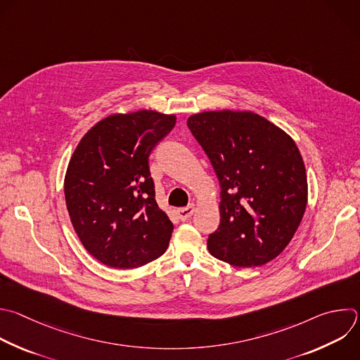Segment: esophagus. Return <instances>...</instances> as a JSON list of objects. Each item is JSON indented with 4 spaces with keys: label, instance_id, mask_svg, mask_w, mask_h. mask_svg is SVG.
Listing matches in <instances>:
<instances>
[{
    "label": "esophagus",
    "instance_id": "1",
    "mask_svg": "<svg viewBox=\"0 0 360 360\" xmlns=\"http://www.w3.org/2000/svg\"><path fill=\"white\" fill-rule=\"evenodd\" d=\"M193 212H195V207H193V205H191V206L178 209V210H176V214H178V219L184 221V220H188V219L193 214Z\"/></svg>",
    "mask_w": 360,
    "mask_h": 360
}]
</instances>
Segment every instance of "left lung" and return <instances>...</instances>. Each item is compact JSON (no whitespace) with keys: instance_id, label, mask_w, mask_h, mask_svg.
<instances>
[{"instance_id":"1","label":"left lung","mask_w":360,"mask_h":360,"mask_svg":"<svg viewBox=\"0 0 360 360\" xmlns=\"http://www.w3.org/2000/svg\"><path fill=\"white\" fill-rule=\"evenodd\" d=\"M220 184V224L209 253L236 267L263 266L291 242L308 200L294 140L253 111H203L186 122Z\"/></svg>"}]
</instances>
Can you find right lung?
<instances>
[{
	"label": "right lung",
	"mask_w": 360,
	"mask_h": 360,
	"mask_svg": "<svg viewBox=\"0 0 360 360\" xmlns=\"http://www.w3.org/2000/svg\"><path fill=\"white\" fill-rule=\"evenodd\" d=\"M176 117L154 110L111 114L77 144L65 175L70 221L84 249L112 269L162 256L174 224L155 200L148 157Z\"/></svg>",
	"instance_id": "1"
}]
</instances>
